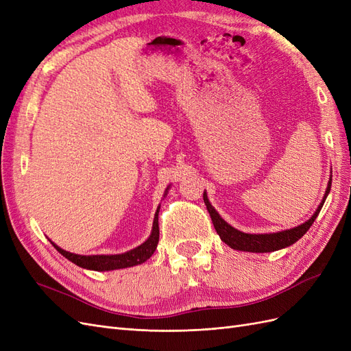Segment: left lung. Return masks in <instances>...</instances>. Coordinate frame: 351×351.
Segmentation results:
<instances>
[{
    "instance_id": "1",
    "label": "left lung",
    "mask_w": 351,
    "mask_h": 351,
    "mask_svg": "<svg viewBox=\"0 0 351 351\" xmlns=\"http://www.w3.org/2000/svg\"><path fill=\"white\" fill-rule=\"evenodd\" d=\"M331 183H332V176L329 177L328 187L325 190V195L321 200L319 206H317L315 214L309 219L294 228L278 231V232H269V234H249V232H243L234 227H231L228 222H226L221 218V215L214 209V206L210 205L206 192H204V202L210 215L212 224H214L218 232V236L221 237L222 241L228 244L231 249L240 250V252H252V253H267V252H275L284 247H289L306 234V231L311 228L313 221L316 219L317 214H319L325 204V199L329 193V190H331Z\"/></svg>"
}]
</instances>
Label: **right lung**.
Returning a JSON list of instances; mask_svg holds the SVG:
<instances>
[{
  "instance_id": "right-lung-1",
  "label": "right lung",
  "mask_w": 351,
  "mask_h": 351,
  "mask_svg": "<svg viewBox=\"0 0 351 351\" xmlns=\"http://www.w3.org/2000/svg\"><path fill=\"white\" fill-rule=\"evenodd\" d=\"M171 186H167L165 192H164V197L167 196L168 190ZM159 208L158 206L155 217H154V226H152V231L151 236L147 237L146 241H143L141 246H137L129 252L124 253H119V254H76L67 252L64 249H61L60 246H57L56 243L54 247L62 254V256L67 258L70 262H73L74 265H77L80 268L84 269H92V271H99V272H105V271H114V269H123V268H130V267H136V265H141L143 262H146L149 259L159 241V226H158V214H159Z\"/></svg>"
}]
</instances>
